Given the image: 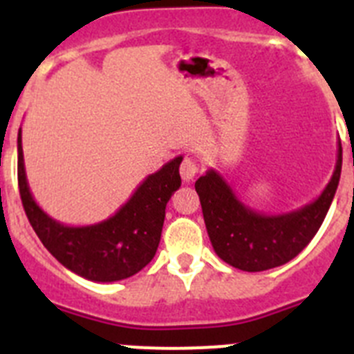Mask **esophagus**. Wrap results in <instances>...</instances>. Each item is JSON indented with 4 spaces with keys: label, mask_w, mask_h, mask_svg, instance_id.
Wrapping results in <instances>:
<instances>
[{
    "label": "esophagus",
    "mask_w": 354,
    "mask_h": 354,
    "mask_svg": "<svg viewBox=\"0 0 354 354\" xmlns=\"http://www.w3.org/2000/svg\"><path fill=\"white\" fill-rule=\"evenodd\" d=\"M196 174H198V162L193 158H184L180 162V177L184 183H192Z\"/></svg>",
    "instance_id": "1"
}]
</instances>
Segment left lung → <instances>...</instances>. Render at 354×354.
I'll return each mask as SVG.
<instances>
[{"label":"left lung","instance_id":"left-lung-1","mask_svg":"<svg viewBox=\"0 0 354 354\" xmlns=\"http://www.w3.org/2000/svg\"><path fill=\"white\" fill-rule=\"evenodd\" d=\"M342 170L339 142L335 171L323 193L286 214L268 216L245 205L216 170H207L195 183L205 228L216 255L241 271H266L294 259L317 234L330 209Z\"/></svg>","mask_w":354,"mask_h":354}]
</instances>
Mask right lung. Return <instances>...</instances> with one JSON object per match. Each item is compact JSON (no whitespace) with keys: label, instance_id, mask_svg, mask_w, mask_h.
<instances>
[{"label":"right lung","instance_id":"1","mask_svg":"<svg viewBox=\"0 0 354 354\" xmlns=\"http://www.w3.org/2000/svg\"><path fill=\"white\" fill-rule=\"evenodd\" d=\"M183 156L149 175L111 218L86 227H68L53 220L31 196L24 170L21 131L17 136V180L31 227L53 257L72 273L92 282H118L142 271L156 255L165 209L180 187Z\"/></svg>","mask_w":354,"mask_h":354}]
</instances>
